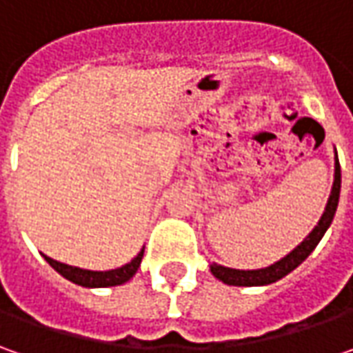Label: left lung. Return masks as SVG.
Masks as SVG:
<instances>
[{
  "label": "left lung",
  "mask_w": 353,
  "mask_h": 353,
  "mask_svg": "<svg viewBox=\"0 0 353 353\" xmlns=\"http://www.w3.org/2000/svg\"><path fill=\"white\" fill-rule=\"evenodd\" d=\"M340 184H342V172H340V163H338V155H336L334 157V184L332 190H330V198H328L326 208H324V214L319 220V224L314 225V230L289 255H285L283 259H279L277 263L269 265L265 269H251V271L230 269V267H224V265L212 263V275L220 279L225 285H234V287H261V285L275 283L285 275H289L314 251L322 236L326 234V230L332 224L334 214H336V208H338V200H340Z\"/></svg>",
  "instance_id": "8db88e82"
}]
</instances>
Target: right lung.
Wrapping results in <instances>:
<instances>
[{"instance_id":"right-lung-1","label":"right lung","mask_w":353,"mask_h":353,"mask_svg":"<svg viewBox=\"0 0 353 353\" xmlns=\"http://www.w3.org/2000/svg\"><path fill=\"white\" fill-rule=\"evenodd\" d=\"M45 261H47L57 273H61L62 277L72 281L80 287H88V289H98V287H116V285H123L128 283L129 279L133 277L139 269L143 259V250L137 253V257H133L129 263L123 267H117L112 271H90V269H80V267H72V265L61 263V261H54L47 255H43Z\"/></svg>"}]
</instances>
